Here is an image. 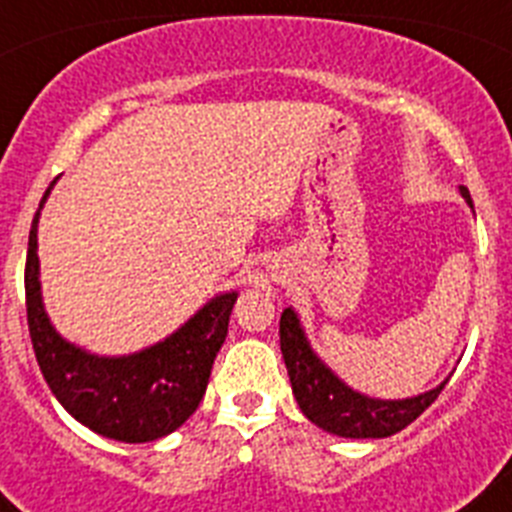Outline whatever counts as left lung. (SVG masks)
I'll list each match as a JSON object with an SVG mask.
<instances>
[{
	"mask_svg": "<svg viewBox=\"0 0 512 512\" xmlns=\"http://www.w3.org/2000/svg\"><path fill=\"white\" fill-rule=\"evenodd\" d=\"M459 194L469 207H474L467 187H459ZM279 343H282L284 364H287L289 382H292V392H295L302 415L325 433L341 438L395 436L405 425L413 423L449 382L446 377L433 390L402 397V400L364 395L343 382L330 369L328 361L312 348L295 307H284L282 320H279Z\"/></svg>",
	"mask_w": 512,
	"mask_h": 512,
	"instance_id": "1",
	"label": "left lung"
}]
</instances>
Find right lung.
<instances>
[{
	"label": "right lung",
	"mask_w": 512,
	"mask_h": 512,
	"mask_svg": "<svg viewBox=\"0 0 512 512\" xmlns=\"http://www.w3.org/2000/svg\"><path fill=\"white\" fill-rule=\"evenodd\" d=\"M56 182L45 189L33 217L25 264L27 325L40 372L63 410L99 436L122 443L169 436L205 395L238 292L230 289L210 297L174 333L133 354L104 356L71 343L48 318L40 289L38 223Z\"/></svg>",
	"instance_id": "obj_1"
}]
</instances>
